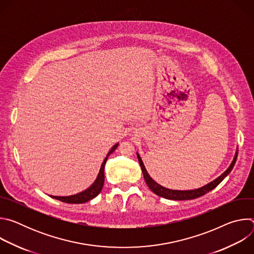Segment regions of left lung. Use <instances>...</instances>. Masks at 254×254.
Returning <instances> with one entry per match:
<instances>
[{"label": "left lung", "mask_w": 254, "mask_h": 254, "mask_svg": "<svg viewBox=\"0 0 254 254\" xmlns=\"http://www.w3.org/2000/svg\"><path fill=\"white\" fill-rule=\"evenodd\" d=\"M237 154L238 153L236 151L232 163L230 164L228 169L222 175H220L218 178H216L215 180H213L212 182L208 183L207 185H205L201 188H198V189H194V190H172V189H168L166 187H163L162 185L158 184L156 181H154L151 178V176L149 175L148 171L146 170V167H144V165H143V163H142V161H141V159H140V157L137 153H136V156H137L140 168H141V172H142L144 181H146L148 187L156 195H158L160 197H163V198H166V199H169V200H192V199H196L198 197H201V196L205 195L206 193L210 192L211 190H213L215 187H217L222 182L224 178L232 171V169L235 165L236 159H237Z\"/></svg>", "instance_id": "8db88e82"}]
</instances>
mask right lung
Returning a JSON list of instances; mask_svg holds the SVG:
<instances>
[{
  "instance_id": "right-lung-1",
  "label": "right lung",
  "mask_w": 254,
  "mask_h": 254,
  "mask_svg": "<svg viewBox=\"0 0 254 254\" xmlns=\"http://www.w3.org/2000/svg\"><path fill=\"white\" fill-rule=\"evenodd\" d=\"M118 146H119V142L116 143L115 146L112 148V150L108 152V154L106 155L105 159L103 160V162L101 164L99 173H98L95 181L89 188H87L86 190H84L78 194H75V195L65 196V197H60V196H51V197L56 200L62 201L64 203H70V204H81V203H85V202L95 198L100 193V191L103 187V184H104V166H105L106 160H107L108 156H110L118 148Z\"/></svg>"
}]
</instances>
